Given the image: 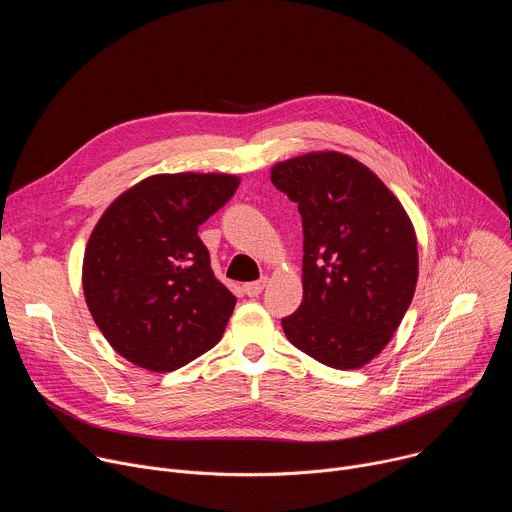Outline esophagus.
I'll use <instances>...</instances> for the list:
<instances>
[{
    "mask_svg": "<svg viewBox=\"0 0 512 512\" xmlns=\"http://www.w3.org/2000/svg\"><path fill=\"white\" fill-rule=\"evenodd\" d=\"M265 279H259V281H251V283H245V294L249 296V298H257L261 291H263V287H265Z\"/></svg>",
    "mask_w": 512,
    "mask_h": 512,
    "instance_id": "1",
    "label": "esophagus"
}]
</instances>
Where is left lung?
I'll use <instances>...</instances> for the list:
<instances>
[{"instance_id":"8db88e82","label":"left lung","mask_w":512,"mask_h":512,"mask_svg":"<svg viewBox=\"0 0 512 512\" xmlns=\"http://www.w3.org/2000/svg\"><path fill=\"white\" fill-rule=\"evenodd\" d=\"M271 182L298 202L304 300L287 340L332 369H360L399 328L417 285V237L383 180L340 152L279 162Z\"/></svg>"}]
</instances>
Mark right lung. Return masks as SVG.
<instances>
[{
    "label": "right lung",
    "mask_w": 512,
    "mask_h": 512,
    "mask_svg": "<svg viewBox=\"0 0 512 512\" xmlns=\"http://www.w3.org/2000/svg\"><path fill=\"white\" fill-rule=\"evenodd\" d=\"M233 174H156L103 212L83 259L89 312L107 342L154 373L221 340L237 298L218 281L198 227L239 188Z\"/></svg>",
    "instance_id": "right-lung-1"
}]
</instances>
